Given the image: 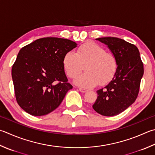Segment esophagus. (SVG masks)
Wrapping results in <instances>:
<instances>
[{
  "label": "esophagus",
  "instance_id": "34e87169",
  "mask_svg": "<svg viewBox=\"0 0 155 155\" xmlns=\"http://www.w3.org/2000/svg\"><path fill=\"white\" fill-rule=\"evenodd\" d=\"M79 90H80L81 92H87V90L84 89V88H81V87H79Z\"/></svg>",
  "mask_w": 155,
  "mask_h": 155
}]
</instances>
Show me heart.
Masks as SVG:
<instances>
[{
    "mask_svg": "<svg viewBox=\"0 0 155 155\" xmlns=\"http://www.w3.org/2000/svg\"><path fill=\"white\" fill-rule=\"evenodd\" d=\"M63 68L70 78H75L84 69L86 72L78 77L75 84L85 87L104 86L109 84L117 70L118 62L115 54L106 52L98 44L86 42L79 46L75 53L69 51L64 55Z\"/></svg>",
    "mask_w": 155,
    "mask_h": 155,
    "instance_id": "b5f03b06",
    "label": "heart"
}]
</instances>
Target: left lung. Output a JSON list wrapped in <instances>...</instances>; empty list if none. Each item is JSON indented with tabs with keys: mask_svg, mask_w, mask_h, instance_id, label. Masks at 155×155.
<instances>
[{
	"mask_svg": "<svg viewBox=\"0 0 155 155\" xmlns=\"http://www.w3.org/2000/svg\"><path fill=\"white\" fill-rule=\"evenodd\" d=\"M108 46L117 59V70L109 84L97 90L98 97L92 107L104 116H114L123 112L138 97L144 66L138 48L118 38L96 39Z\"/></svg>",
	"mask_w": 155,
	"mask_h": 155,
	"instance_id": "8db88e82",
	"label": "left lung"
}]
</instances>
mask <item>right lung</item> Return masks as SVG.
I'll return each instance as SVG.
<instances>
[{"label": "right lung", "mask_w": 155, "mask_h": 155, "mask_svg": "<svg viewBox=\"0 0 155 155\" xmlns=\"http://www.w3.org/2000/svg\"><path fill=\"white\" fill-rule=\"evenodd\" d=\"M71 40L47 37L23 46L11 70L20 107L33 116L47 115L59 106L69 90L63 57L76 47Z\"/></svg>", "instance_id": "obj_1"}]
</instances>
